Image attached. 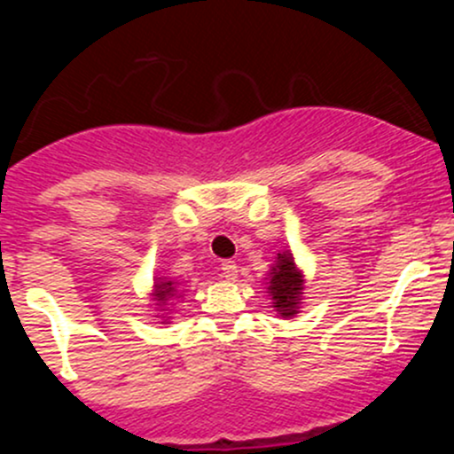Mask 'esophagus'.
Here are the masks:
<instances>
[{"label": "esophagus", "instance_id": "esophagus-1", "mask_svg": "<svg viewBox=\"0 0 454 454\" xmlns=\"http://www.w3.org/2000/svg\"><path fill=\"white\" fill-rule=\"evenodd\" d=\"M222 274L226 278H235L237 277V263H235V261H231V259L222 261Z\"/></svg>", "mask_w": 454, "mask_h": 454}]
</instances>
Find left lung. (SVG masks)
Wrapping results in <instances>:
<instances>
[{
    "instance_id": "left-lung-1",
    "label": "left lung",
    "mask_w": 454,
    "mask_h": 454,
    "mask_svg": "<svg viewBox=\"0 0 454 454\" xmlns=\"http://www.w3.org/2000/svg\"><path fill=\"white\" fill-rule=\"evenodd\" d=\"M277 265L270 272V296L274 301V308L281 316L296 314V305L301 301V290H303V278L296 272L294 261L290 254H278Z\"/></svg>"
}]
</instances>
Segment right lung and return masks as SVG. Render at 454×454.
Instances as JSON below:
<instances>
[{
	"label": "right lung",
	"mask_w": 454,
	"mask_h": 454,
	"mask_svg": "<svg viewBox=\"0 0 454 454\" xmlns=\"http://www.w3.org/2000/svg\"><path fill=\"white\" fill-rule=\"evenodd\" d=\"M158 287V301H167V296H173L176 294V287H173V283L171 281H167V283H160V286H155Z\"/></svg>",
	"instance_id": "1"
}]
</instances>
